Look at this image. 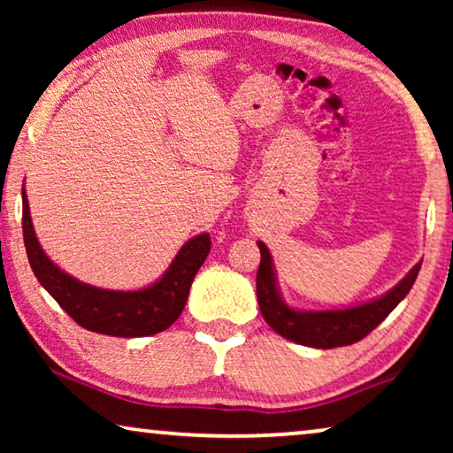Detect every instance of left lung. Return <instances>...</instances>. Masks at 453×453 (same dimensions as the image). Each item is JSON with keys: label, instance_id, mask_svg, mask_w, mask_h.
<instances>
[{"label": "left lung", "instance_id": "left-lung-1", "mask_svg": "<svg viewBox=\"0 0 453 453\" xmlns=\"http://www.w3.org/2000/svg\"><path fill=\"white\" fill-rule=\"evenodd\" d=\"M262 262H259L256 288L259 311L264 319L276 334L290 342L311 346V349H336L349 346L363 340L369 332H373L389 313L398 307V303L411 293L417 280L420 264L418 262L402 280L389 288L388 293L375 299L358 303V305L344 309H326V311H311V309H295L282 299L280 287L274 270V259L268 245L257 241Z\"/></svg>", "mask_w": 453, "mask_h": 453}]
</instances>
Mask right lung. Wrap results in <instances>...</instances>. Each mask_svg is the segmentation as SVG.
I'll return each mask as SVG.
<instances>
[{
	"label": "right lung",
	"instance_id": "obj_1",
	"mask_svg": "<svg viewBox=\"0 0 453 453\" xmlns=\"http://www.w3.org/2000/svg\"><path fill=\"white\" fill-rule=\"evenodd\" d=\"M22 234L36 280L86 330L117 338L154 336L181 315L191 282L210 253V234L191 237L157 282L138 290H111L80 282L42 251L22 188Z\"/></svg>",
	"mask_w": 453,
	"mask_h": 453
}]
</instances>
